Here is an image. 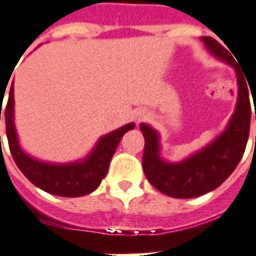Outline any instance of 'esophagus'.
Masks as SVG:
<instances>
[{"mask_svg": "<svg viewBox=\"0 0 256 256\" xmlns=\"http://www.w3.org/2000/svg\"><path fill=\"white\" fill-rule=\"evenodd\" d=\"M145 118H146V114L144 111H136V114H134V120L136 122H141V120H144Z\"/></svg>", "mask_w": 256, "mask_h": 256, "instance_id": "obj_1", "label": "esophagus"}]
</instances>
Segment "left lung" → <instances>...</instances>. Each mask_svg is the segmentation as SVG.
I'll return each mask as SVG.
<instances>
[{"mask_svg": "<svg viewBox=\"0 0 256 256\" xmlns=\"http://www.w3.org/2000/svg\"><path fill=\"white\" fill-rule=\"evenodd\" d=\"M214 58L234 68L237 76V102L230 120L222 133L204 148L181 162H168L160 156L158 130L141 123L145 138L142 168L148 181L158 190L176 198H192L220 186L236 168L246 150L251 122V104L246 79L229 50L211 36H202ZM256 120V110H255Z\"/></svg>", "mask_w": 256, "mask_h": 256, "instance_id": "obj_1", "label": "left lung"}]
</instances>
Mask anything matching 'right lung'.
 Masks as SVG:
<instances>
[{"mask_svg":"<svg viewBox=\"0 0 256 256\" xmlns=\"http://www.w3.org/2000/svg\"><path fill=\"white\" fill-rule=\"evenodd\" d=\"M1 101H2V96H1ZM1 110L2 106H0V120ZM4 114H5L9 150L20 172L40 189L63 198H79L89 194L98 188L102 178L106 176L112 156L115 154L122 137L128 130H133L136 128L134 123H128L122 128L102 136L98 138L94 148L90 150L89 155L80 160L70 162V163H50L32 158L20 146L19 137L14 126V84H10L8 102Z\"/></svg>","mask_w":256,"mask_h":256,"instance_id":"obj_1","label":"right lung"}]
</instances>
